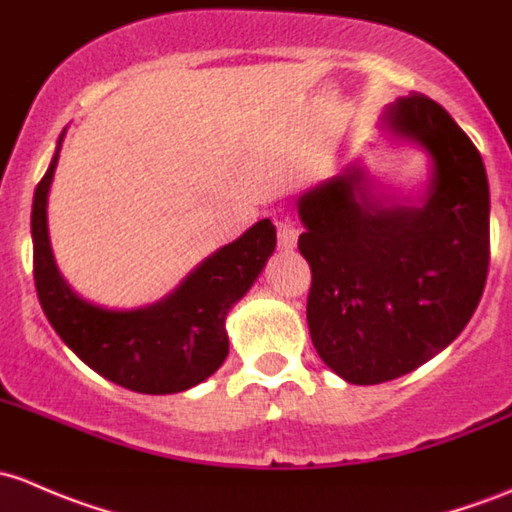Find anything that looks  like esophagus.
I'll use <instances>...</instances> for the list:
<instances>
[{
  "label": "esophagus",
  "mask_w": 512,
  "mask_h": 512,
  "mask_svg": "<svg viewBox=\"0 0 512 512\" xmlns=\"http://www.w3.org/2000/svg\"><path fill=\"white\" fill-rule=\"evenodd\" d=\"M276 229H278V249L281 251H293L295 244H298V226L291 217H281L276 219Z\"/></svg>",
  "instance_id": "esophagus-1"
}]
</instances>
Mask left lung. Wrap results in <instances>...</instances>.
Masks as SVG:
<instances>
[{
  "mask_svg": "<svg viewBox=\"0 0 512 512\" xmlns=\"http://www.w3.org/2000/svg\"><path fill=\"white\" fill-rule=\"evenodd\" d=\"M384 120L434 157L421 207H384L357 165L298 202L310 337L352 384L402 377L456 340L491 263V192L471 138L424 93L399 98Z\"/></svg>",
  "mask_w": 512,
  "mask_h": 512,
  "instance_id": "1",
  "label": "left lung"
}]
</instances>
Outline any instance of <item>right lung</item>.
Here are the masks:
<instances>
[{
	"mask_svg": "<svg viewBox=\"0 0 512 512\" xmlns=\"http://www.w3.org/2000/svg\"><path fill=\"white\" fill-rule=\"evenodd\" d=\"M61 140L63 135L59 147ZM59 147L36 184L31 209L34 283L49 323L91 370L133 392L175 394L212 377L229 355L226 313L249 291L276 249V226L268 219L258 221L150 308L130 313L98 308L71 291L51 254L46 199Z\"/></svg>",
	"mask_w": 512,
	"mask_h": 512,
	"instance_id": "add662e5",
	"label": "right lung"
}]
</instances>
